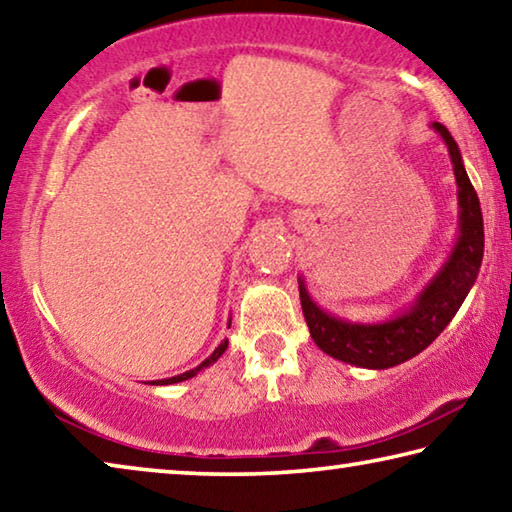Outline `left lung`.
Segmentation results:
<instances>
[{
    "mask_svg": "<svg viewBox=\"0 0 512 512\" xmlns=\"http://www.w3.org/2000/svg\"><path fill=\"white\" fill-rule=\"evenodd\" d=\"M433 128L443 135L449 155H452L458 203H461V239L443 271L433 277V282L415 300L411 311L381 325H352L332 318L311 302L305 284L300 282V305L309 334L329 357L375 370L393 368L397 363L413 359L415 354H420L438 339L449 320L456 316L458 307L463 305L476 275H479L483 259V216L479 196L467 178L454 137L443 124H433Z\"/></svg>",
    "mask_w": 512,
    "mask_h": 512,
    "instance_id": "8db88e82",
    "label": "left lung"
}]
</instances>
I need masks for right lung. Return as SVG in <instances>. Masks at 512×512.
I'll use <instances>...</instances> for the list:
<instances>
[{"label":"right lung","instance_id":"add662e5","mask_svg":"<svg viewBox=\"0 0 512 512\" xmlns=\"http://www.w3.org/2000/svg\"><path fill=\"white\" fill-rule=\"evenodd\" d=\"M225 348H228V341H223L221 345H219V348H216L214 352H212V357L210 359H205L203 363H201V366H198V368H194V370H189V372H183V375H178V377H169V379H162V381H155V384H176V381H185V379H192L194 375H198V372H201L203 368H207V366H210V363H214L216 359H219L221 357V354L225 352Z\"/></svg>","mask_w":512,"mask_h":512}]
</instances>
